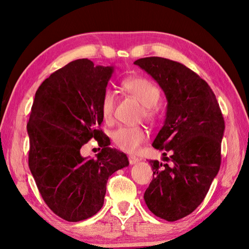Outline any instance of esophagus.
Masks as SVG:
<instances>
[{"label": "esophagus", "instance_id": "esophagus-1", "mask_svg": "<svg viewBox=\"0 0 249 249\" xmlns=\"http://www.w3.org/2000/svg\"><path fill=\"white\" fill-rule=\"evenodd\" d=\"M128 160H129L130 165H135V163H137V162L139 161V158L134 156V155H129V156H128Z\"/></svg>", "mask_w": 249, "mask_h": 249}]
</instances>
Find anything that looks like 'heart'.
<instances>
[{
	"mask_svg": "<svg viewBox=\"0 0 249 249\" xmlns=\"http://www.w3.org/2000/svg\"><path fill=\"white\" fill-rule=\"evenodd\" d=\"M122 87L143 106V115L145 119H155L157 114L156 105L160 99V92L156 86L144 78L133 77L124 80ZM115 102V94L111 89H107L103 95L102 105H100L105 121L109 122L112 120ZM111 138L114 144L122 151L135 153L145 141L146 133L140 126H121L111 134Z\"/></svg>",
	"mask_w": 249,
	"mask_h": 249,
	"instance_id": "1",
	"label": "heart"
}]
</instances>
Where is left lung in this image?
Returning <instances> with one entry per match:
<instances>
[{
  "instance_id": "8db88e82",
  "label": "left lung",
  "mask_w": 249,
  "mask_h": 249,
  "mask_svg": "<svg viewBox=\"0 0 249 249\" xmlns=\"http://www.w3.org/2000/svg\"><path fill=\"white\" fill-rule=\"evenodd\" d=\"M135 64L166 95L165 123L152 145L170 153L163 160L172 162L150 160L153 179L144 201L157 217L176 221L198 208L217 176L225 121L212 89L188 67L158 56Z\"/></svg>"
}]
</instances>
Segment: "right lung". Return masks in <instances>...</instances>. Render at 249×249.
<instances>
[{
  "label": "right lung",
  "mask_w": 249,
  "mask_h": 249,
  "mask_svg": "<svg viewBox=\"0 0 249 249\" xmlns=\"http://www.w3.org/2000/svg\"><path fill=\"white\" fill-rule=\"evenodd\" d=\"M113 70L88 59L72 61L51 73L35 93L26 126L29 167L46 204L67 221L96 214L109 177L129 163L99 129L102 98ZM92 138L102 151L88 160L80 149Z\"/></svg>",
  "instance_id": "obj_1"
}]
</instances>
